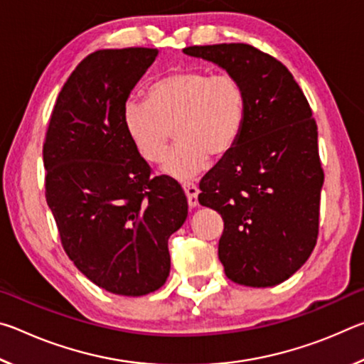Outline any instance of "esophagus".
<instances>
[{"mask_svg": "<svg viewBox=\"0 0 364 364\" xmlns=\"http://www.w3.org/2000/svg\"><path fill=\"white\" fill-rule=\"evenodd\" d=\"M183 189H184V194H186V197H188V205L191 208L197 207V204H199V202H197V196H199V188H197L196 184L184 183Z\"/></svg>", "mask_w": 364, "mask_h": 364, "instance_id": "obj_1", "label": "esophagus"}]
</instances>
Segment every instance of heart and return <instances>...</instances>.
<instances>
[{
    "instance_id": "b5f03b06",
    "label": "heart",
    "mask_w": 364,
    "mask_h": 364,
    "mask_svg": "<svg viewBox=\"0 0 364 364\" xmlns=\"http://www.w3.org/2000/svg\"><path fill=\"white\" fill-rule=\"evenodd\" d=\"M245 93L241 82L228 73L183 69L157 80L147 90V102L128 100L122 110L123 128L147 162L164 159L175 127L178 144L162 170L176 180H193L223 157L241 136Z\"/></svg>"
}]
</instances>
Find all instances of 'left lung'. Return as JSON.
I'll use <instances>...</instances> for the list:
<instances>
[{
	"instance_id": "1",
	"label": "left lung",
	"mask_w": 364,
	"mask_h": 364,
	"mask_svg": "<svg viewBox=\"0 0 364 364\" xmlns=\"http://www.w3.org/2000/svg\"><path fill=\"white\" fill-rule=\"evenodd\" d=\"M241 82L245 120L237 143L202 178L200 205L225 221L218 258L231 281L271 287L311 255L324 173L318 127L284 64L244 43L189 46Z\"/></svg>"
}]
</instances>
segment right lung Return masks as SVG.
Listing matches in <instances>:
<instances>
[{"mask_svg":"<svg viewBox=\"0 0 364 364\" xmlns=\"http://www.w3.org/2000/svg\"><path fill=\"white\" fill-rule=\"evenodd\" d=\"M159 56L152 48L86 56L58 96L43 144L46 202L73 264L104 291L139 297L170 274L168 237L188 200L168 176H151L122 110Z\"/></svg>","mask_w":364,"mask_h":364,"instance_id":"add662e5","label":"right lung"}]
</instances>
